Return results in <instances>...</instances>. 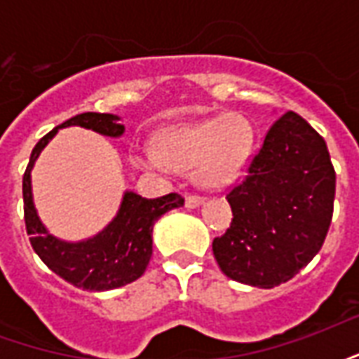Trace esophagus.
Returning a JSON list of instances; mask_svg holds the SVG:
<instances>
[{
  "instance_id": "esophagus-1",
  "label": "esophagus",
  "mask_w": 359,
  "mask_h": 359,
  "mask_svg": "<svg viewBox=\"0 0 359 359\" xmlns=\"http://www.w3.org/2000/svg\"><path fill=\"white\" fill-rule=\"evenodd\" d=\"M202 203H203L202 196H188L187 202H184V205H187L188 210H196V208H200Z\"/></svg>"
}]
</instances>
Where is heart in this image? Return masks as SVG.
<instances>
[{"label":"heart","instance_id":"1","mask_svg":"<svg viewBox=\"0 0 359 359\" xmlns=\"http://www.w3.org/2000/svg\"><path fill=\"white\" fill-rule=\"evenodd\" d=\"M254 149V128L236 113L172 126L157 136L156 148L133 154L136 167L163 172L169 167L188 171L194 167V182L202 188H223L238 179Z\"/></svg>","mask_w":359,"mask_h":359}]
</instances>
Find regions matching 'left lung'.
Wrapping results in <instances>:
<instances>
[{
    "mask_svg": "<svg viewBox=\"0 0 359 359\" xmlns=\"http://www.w3.org/2000/svg\"><path fill=\"white\" fill-rule=\"evenodd\" d=\"M334 182L327 144L308 121L292 111L277 118L246 180L226 196L233 223L213 241L221 271L257 288L290 280L323 246Z\"/></svg>",
    "mask_w": 359,
    "mask_h": 359,
    "instance_id": "8db88e82",
    "label": "left lung"
}]
</instances>
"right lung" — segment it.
Returning a JSON list of instances; mask_svg holds the SVG:
<instances>
[{
	"mask_svg": "<svg viewBox=\"0 0 359 359\" xmlns=\"http://www.w3.org/2000/svg\"><path fill=\"white\" fill-rule=\"evenodd\" d=\"M67 126H82L109 138H121L125 134V126L121 125L118 115L88 111L55 126L36 144L22 177L27 233L30 234V244L40 259L67 283L90 292L113 290L144 275L154 248L151 233L156 221L167 211L180 208L184 200L175 192L148 200L134 190H125L115 217L100 233L76 242L57 238L48 231L36 210L32 169L42 149L50 144L59 128Z\"/></svg>",
	"mask_w": 359,
	"mask_h": 359,
	"instance_id": "obj_1",
	"label": "right lung"
}]
</instances>
